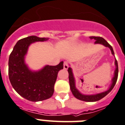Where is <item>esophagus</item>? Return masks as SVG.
<instances>
[{
  "label": "esophagus",
  "mask_w": 125,
  "mask_h": 125,
  "mask_svg": "<svg viewBox=\"0 0 125 125\" xmlns=\"http://www.w3.org/2000/svg\"><path fill=\"white\" fill-rule=\"evenodd\" d=\"M68 68H69V65H68V63L66 61H65L64 62V69H68Z\"/></svg>",
  "instance_id": "1"
}]
</instances>
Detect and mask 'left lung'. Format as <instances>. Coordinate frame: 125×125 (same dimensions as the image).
Wrapping results in <instances>:
<instances>
[{"label": "left lung", "mask_w": 125, "mask_h": 125, "mask_svg": "<svg viewBox=\"0 0 125 125\" xmlns=\"http://www.w3.org/2000/svg\"><path fill=\"white\" fill-rule=\"evenodd\" d=\"M90 39H94L95 40L94 44H99L103 45L105 47L110 48L111 50V54L113 56H115V53L113 49V47L110 45V44L106 41L103 39V37H95V36H91L89 37ZM115 65L116 66L115 70L114 71V76L113 77L112 79H111V83L110 85V86L108 88L106 91H103V92L100 93L94 94H83L78 90L76 87V81H75V78L74 77L73 73L72 68L69 67L68 68V73H69V85H70V89L71 91L72 92L75 98L81 101H87V102H94V101H97L102 99L104 96L108 94L110 91L113 89V88H114L115 85L116 83L117 79H118V62H117L116 59H115Z\"/></svg>", "instance_id": "left-lung-1"}]
</instances>
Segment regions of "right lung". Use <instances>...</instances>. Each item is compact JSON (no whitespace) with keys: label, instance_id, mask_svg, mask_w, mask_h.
Segmentation results:
<instances>
[{"label":"right lung","instance_id":"1","mask_svg":"<svg viewBox=\"0 0 125 125\" xmlns=\"http://www.w3.org/2000/svg\"><path fill=\"white\" fill-rule=\"evenodd\" d=\"M48 39L36 36L20 39L10 54L9 77L11 84L19 94L29 101L37 102L50 98L54 93L58 72L63 69V61L57 66L46 65L38 71L31 70L25 63L31 44Z\"/></svg>","mask_w":125,"mask_h":125}]
</instances>
